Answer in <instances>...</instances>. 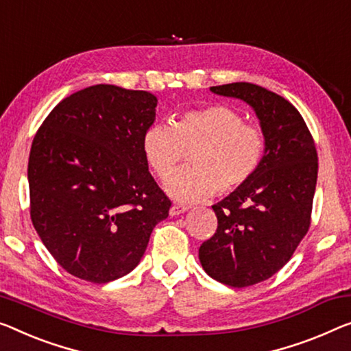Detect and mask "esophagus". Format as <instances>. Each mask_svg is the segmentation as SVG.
I'll list each match as a JSON object with an SVG mask.
<instances>
[{
    "label": "esophagus",
    "mask_w": 351,
    "mask_h": 351,
    "mask_svg": "<svg viewBox=\"0 0 351 351\" xmlns=\"http://www.w3.org/2000/svg\"><path fill=\"white\" fill-rule=\"evenodd\" d=\"M187 209H189V206L186 205H173L170 208V216H180V214L186 213Z\"/></svg>",
    "instance_id": "esophagus-1"
}]
</instances>
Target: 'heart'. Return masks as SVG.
Segmentation results:
<instances>
[{"label": "heart", "instance_id": "b5f03b06", "mask_svg": "<svg viewBox=\"0 0 351 351\" xmlns=\"http://www.w3.org/2000/svg\"><path fill=\"white\" fill-rule=\"evenodd\" d=\"M265 148L263 132L244 124L241 113L222 104L187 110L171 124L156 123L142 137L145 159L160 180L174 173L186 150L194 149V169L165 182L167 192L184 202L241 189L260 169Z\"/></svg>", "mask_w": 351, "mask_h": 351}]
</instances>
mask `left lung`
Listing matches in <instances>:
<instances>
[{"label": "left lung", "instance_id": "obj_1", "mask_svg": "<svg viewBox=\"0 0 351 351\" xmlns=\"http://www.w3.org/2000/svg\"><path fill=\"white\" fill-rule=\"evenodd\" d=\"M209 90L249 104L266 142L252 180L213 205L217 230L198 249L208 276L243 289L274 276L306 237L318 156L304 119L279 94L245 82Z\"/></svg>", "mask_w": 351, "mask_h": 351}]
</instances>
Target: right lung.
I'll return each mask as SVG.
<instances>
[{
	"instance_id": "1",
	"label": "right lung",
	"mask_w": 351,
	"mask_h": 351,
	"mask_svg": "<svg viewBox=\"0 0 351 351\" xmlns=\"http://www.w3.org/2000/svg\"><path fill=\"white\" fill-rule=\"evenodd\" d=\"M158 97L94 85L62 99L34 135L29 214L61 268L93 284L130 273L171 202L142 149Z\"/></svg>"
}]
</instances>
